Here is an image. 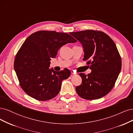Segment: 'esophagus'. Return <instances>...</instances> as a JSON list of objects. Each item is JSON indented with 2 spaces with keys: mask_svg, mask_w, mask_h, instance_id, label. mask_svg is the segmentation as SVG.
<instances>
[{
  "mask_svg": "<svg viewBox=\"0 0 133 133\" xmlns=\"http://www.w3.org/2000/svg\"><path fill=\"white\" fill-rule=\"evenodd\" d=\"M71 74L72 75H75V74H76V73L75 72H74L73 71H71Z\"/></svg>",
  "mask_w": 133,
  "mask_h": 133,
  "instance_id": "obj_1",
  "label": "esophagus"
}]
</instances>
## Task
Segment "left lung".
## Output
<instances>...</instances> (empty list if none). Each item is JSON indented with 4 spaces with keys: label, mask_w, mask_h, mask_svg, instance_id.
Returning a JSON list of instances; mask_svg holds the SVG:
<instances>
[{
    "label": "left lung",
    "mask_w": 133,
    "mask_h": 133,
    "mask_svg": "<svg viewBox=\"0 0 133 133\" xmlns=\"http://www.w3.org/2000/svg\"><path fill=\"white\" fill-rule=\"evenodd\" d=\"M70 34L82 45L83 60L87 61L92 72L79 74L82 83L76 87L78 95L85 99H97L113 88L122 68V60L114 42L107 34L93 30Z\"/></svg>",
    "instance_id": "1"
}]
</instances>
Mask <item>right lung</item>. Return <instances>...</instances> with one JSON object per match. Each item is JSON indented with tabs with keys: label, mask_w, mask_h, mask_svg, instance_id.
Segmentation results:
<instances>
[{
	"label": "right lung",
	"mask_w": 133,
	"mask_h": 133,
	"mask_svg": "<svg viewBox=\"0 0 133 133\" xmlns=\"http://www.w3.org/2000/svg\"><path fill=\"white\" fill-rule=\"evenodd\" d=\"M77 40L68 34L38 31L30 35L16 55L14 68L23 91L38 101L56 96L62 81L68 78L67 68L59 72L50 69L51 58H55L61 47Z\"/></svg>",
	"instance_id": "obj_1"
}]
</instances>
